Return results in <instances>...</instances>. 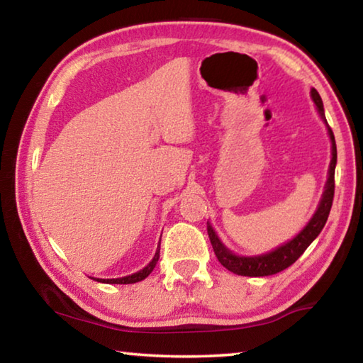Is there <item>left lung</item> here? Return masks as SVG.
I'll use <instances>...</instances> for the list:
<instances>
[{"instance_id":"1","label":"left lung","mask_w":363,"mask_h":363,"mask_svg":"<svg viewBox=\"0 0 363 363\" xmlns=\"http://www.w3.org/2000/svg\"><path fill=\"white\" fill-rule=\"evenodd\" d=\"M311 96H312V101H314V104L317 106L318 113H320L322 120L328 128V134L331 139V162H330V169H328V179H327V186H325V192L322 195L320 205H318L315 214L309 220V224H307L304 229L293 238V240L281 245V247L270 251L267 255L253 256V257L233 255L232 251H229L224 247L223 242L218 238L216 232L213 230V227L208 224V237H210V242L213 245L214 255H216L218 261L233 274L245 275V277H266V275H274L277 272H281V270L290 267L291 264L304 253L306 248L315 240L318 233L322 232L325 223H327L331 205H333V196H335L336 143H335V134L328 126L327 120H325L323 102H322L320 94L317 93V89L312 88Z\"/></svg>"}]
</instances>
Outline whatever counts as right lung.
I'll return each instance as SVG.
<instances>
[{
	"instance_id": "1",
	"label": "right lung",
	"mask_w": 363,
	"mask_h": 363,
	"mask_svg": "<svg viewBox=\"0 0 363 363\" xmlns=\"http://www.w3.org/2000/svg\"><path fill=\"white\" fill-rule=\"evenodd\" d=\"M158 257H160V245H158V248H157L155 256H153V259L149 264H147V266L143 270H139V272L133 274V275H128V277H121V279H94V280L102 281V284H116V285L136 284V281H140V280H144L145 277H149V274L152 272L153 267L157 266Z\"/></svg>"
}]
</instances>
